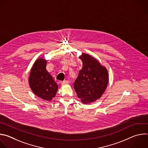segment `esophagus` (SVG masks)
I'll list each match as a JSON object with an SVG mask.
<instances>
[{
  "label": "esophagus",
  "mask_w": 148,
  "mask_h": 148,
  "mask_svg": "<svg viewBox=\"0 0 148 148\" xmlns=\"http://www.w3.org/2000/svg\"><path fill=\"white\" fill-rule=\"evenodd\" d=\"M69 83V81H67V80H66V81H63L61 82V85H66V84H68Z\"/></svg>",
  "instance_id": "obj_1"
}]
</instances>
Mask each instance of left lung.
Here are the masks:
<instances>
[{"label": "left lung", "mask_w": 148, "mask_h": 148, "mask_svg": "<svg viewBox=\"0 0 148 148\" xmlns=\"http://www.w3.org/2000/svg\"><path fill=\"white\" fill-rule=\"evenodd\" d=\"M79 58L82 67L74 82V88L81 101L87 104L102 95L108 86V73L106 67L89 54L82 53Z\"/></svg>", "instance_id": "1"}]
</instances>
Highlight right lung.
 <instances>
[{"label": "right lung", "instance_id": "right-lung-1", "mask_svg": "<svg viewBox=\"0 0 148 148\" xmlns=\"http://www.w3.org/2000/svg\"><path fill=\"white\" fill-rule=\"evenodd\" d=\"M47 60L37 59L31 69L29 77V86L33 93L45 101H50L58 90V86L46 70Z\"/></svg>", "mask_w": 148, "mask_h": 148}]
</instances>
